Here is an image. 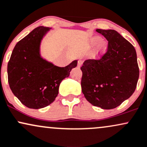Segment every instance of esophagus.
Segmentation results:
<instances>
[{
  "mask_svg": "<svg viewBox=\"0 0 147 147\" xmlns=\"http://www.w3.org/2000/svg\"><path fill=\"white\" fill-rule=\"evenodd\" d=\"M82 60H78V67H80L82 66Z\"/></svg>",
  "mask_w": 147,
  "mask_h": 147,
  "instance_id": "obj_1",
  "label": "esophagus"
}]
</instances>
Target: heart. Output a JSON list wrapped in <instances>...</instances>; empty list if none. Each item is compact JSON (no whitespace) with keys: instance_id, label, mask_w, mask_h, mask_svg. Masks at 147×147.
<instances>
[{"instance_id":"1","label":"heart","mask_w":147,"mask_h":147,"mask_svg":"<svg viewBox=\"0 0 147 147\" xmlns=\"http://www.w3.org/2000/svg\"><path fill=\"white\" fill-rule=\"evenodd\" d=\"M101 40V38L98 37V36H96V37H94L91 40V43L92 45H95L98 44L100 41ZM107 44L105 42H101L100 44L98 46V48L96 51V56H101V55L104 54L107 50Z\"/></svg>"}]
</instances>
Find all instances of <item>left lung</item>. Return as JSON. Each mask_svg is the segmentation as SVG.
I'll use <instances>...</instances> for the list:
<instances>
[{"instance_id":"8db88e82","label":"left lung","mask_w":147,"mask_h":147,"mask_svg":"<svg viewBox=\"0 0 147 147\" xmlns=\"http://www.w3.org/2000/svg\"><path fill=\"white\" fill-rule=\"evenodd\" d=\"M108 40L107 50L100 59L84 62L81 87L94 106L111 109L131 96L139 78L134 47L113 29H97Z\"/></svg>"}]
</instances>
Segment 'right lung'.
Segmentation results:
<instances>
[{
	"label": "right lung",
	"mask_w": 147,
	"mask_h": 147,
	"mask_svg": "<svg viewBox=\"0 0 147 147\" xmlns=\"http://www.w3.org/2000/svg\"><path fill=\"white\" fill-rule=\"evenodd\" d=\"M50 29L36 27L17 42L7 65L8 82L14 96L27 107L38 109L48 106L58 94L61 81L77 66V60L65 67L41 58V40Z\"/></svg>",
	"instance_id": "1"
}]
</instances>
